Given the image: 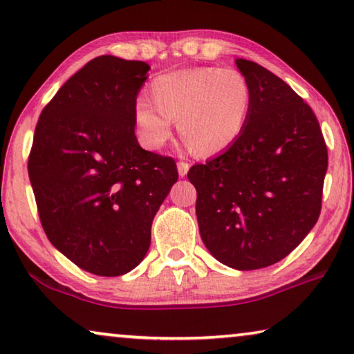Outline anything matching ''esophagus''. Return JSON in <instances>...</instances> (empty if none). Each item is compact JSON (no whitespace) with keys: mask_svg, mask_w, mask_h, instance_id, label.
Instances as JSON below:
<instances>
[{"mask_svg":"<svg viewBox=\"0 0 354 354\" xmlns=\"http://www.w3.org/2000/svg\"><path fill=\"white\" fill-rule=\"evenodd\" d=\"M188 169H189V165H188V162H183V161L178 162V165H177L178 176H180V177H185V176H187V172H188Z\"/></svg>","mask_w":354,"mask_h":354,"instance_id":"1","label":"esophagus"}]
</instances>
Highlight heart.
<instances>
[{"label":"heart","mask_w":354,"mask_h":354,"mask_svg":"<svg viewBox=\"0 0 354 354\" xmlns=\"http://www.w3.org/2000/svg\"><path fill=\"white\" fill-rule=\"evenodd\" d=\"M148 102L136 105L143 143L160 150L172 137V121L189 150L211 156L227 150L243 134L250 110V88L233 68L201 66L161 75L150 86Z\"/></svg>","instance_id":"1"}]
</instances>
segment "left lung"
<instances>
[{"mask_svg": "<svg viewBox=\"0 0 354 354\" xmlns=\"http://www.w3.org/2000/svg\"><path fill=\"white\" fill-rule=\"evenodd\" d=\"M234 64L252 95L245 127L223 153L189 169L188 180L209 252L230 268L259 270L316 225L327 148L313 110L289 84L250 60Z\"/></svg>", "mask_w": 354, "mask_h": 354, "instance_id": "left-lung-1", "label": "left lung"}]
</instances>
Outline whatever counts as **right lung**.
<instances>
[{
    "mask_svg": "<svg viewBox=\"0 0 354 354\" xmlns=\"http://www.w3.org/2000/svg\"><path fill=\"white\" fill-rule=\"evenodd\" d=\"M150 65L92 59L41 111L28 177L46 236L80 268L121 276L148 252L151 223L177 182L172 158L137 142L136 102Z\"/></svg>",
    "mask_w": 354,
    "mask_h": 354,
    "instance_id": "obj_1",
    "label": "right lung"
}]
</instances>
